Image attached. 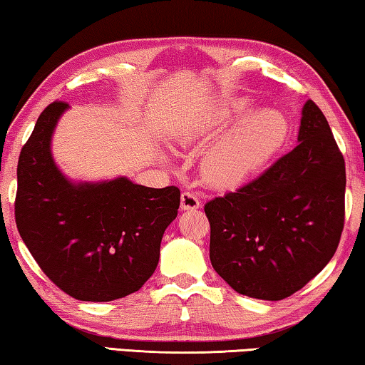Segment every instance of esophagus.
<instances>
[{
    "label": "esophagus",
    "mask_w": 365,
    "mask_h": 365,
    "mask_svg": "<svg viewBox=\"0 0 365 365\" xmlns=\"http://www.w3.org/2000/svg\"><path fill=\"white\" fill-rule=\"evenodd\" d=\"M180 206L183 211H195V209H200L201 201L197 200V196L190 193V191H183L180 196Z\"/></svg>",
    "instance_id": "1"
}]
</instances>
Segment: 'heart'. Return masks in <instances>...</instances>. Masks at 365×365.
Instances as JSON below:
<instances>
[{
	"mask_svg": "<svg viewBox=\"0 0 365 365\" xmlns=\"http://www.w3.org/2000/svg\"><path fill=\"white\" fill-rule=\"evenodd\" d=\"M246 106L245 100L220 104L200 123L188 143L206 145L219 138ZM287 135L288 122L279 110L251 113L207 151L202 160L205 175L217 187H237L279 151Z\"/></svg>",
	"mask_w": 365,
	"mask_h": 365,
	"instance_id": "heart-1",
	"label": "heart"
}]
</instances>
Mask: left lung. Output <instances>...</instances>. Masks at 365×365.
Masks as SVG:
<instances>
[{
  "label": "left lung",
  "instance_id": "left-lung-1",
  "mask_svg": "<svg viewBox=\"0 0 365 365\" xmlns=\"http://www.w3.org/2000/svg\"><path fill=\"white\" fill-rule=\"evenodd\" d=\"M299 145L233 193L206 202L209 257L235 292L280 301L322 270L344 225V159L322 110L306 101Z\"/></svg>",
  "mask_w": 365,
  "mask_h": 365
}]
</instances>
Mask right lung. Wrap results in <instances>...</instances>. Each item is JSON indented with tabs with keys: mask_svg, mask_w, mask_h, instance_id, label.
<instances>
[{
	"mask_svg": "<svg viewBox=\"0 0 365 365\" xmlns=\"http://www.w3.org/2000/svg\"><path fill=\"white\" fill-rule=\"evenodd\" d=\"M69 104L43 110L17 164L16 224L54 285L80 301L106 302L138 292L159 262L160 240L177 217L180 190L127 177L72 182L54 163L51 138Z\"/></svg>",
	"mask_w": 365,
	"mask_h": 365,
	"instance_id": "add662e5",
	"label": "right lung"
}]
</instances>
